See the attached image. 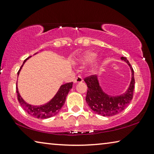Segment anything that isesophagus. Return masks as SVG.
Segmentation results:
<instances>
[{"mask_svg":"<svg viewBox=\"0 0 154 154\" xmlns=\"http://www.w3.org/2000/svg\"><path fill=\"white\" fill-rule=\"evenodd\" d=\"M82 81H83V80H82V78L81 76V75H79V76H77L74 79V81H73V82H74L75 84L80 83V82H82Z\"/></svg>","mask_w":154,"mask_h":154,"instance_id":"34e87169","label":"esophagus"}]
</instances>
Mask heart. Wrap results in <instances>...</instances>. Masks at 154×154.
<instances>
[{
    "label": "heart",
    "mask_w": 154,
    "mask_h": 154,
    "mask_svg": "<svg viewBox=\"0 0 154 154\" xmlns=\"http://www.w3.org/2000/svg\"><path fill=\"white\" fill-rule=\"evenodd\" d=\"M96 57V53H93V52H90V51H88V52H85L84 53H82L78 58L77 61L79 63L81 64H86L88 63H90L92 62L94 59ZM101 61V57H99L97 60L94 62V69H95L97 67L98 65L100 64V62Z\"/></svg>",
    "instance_id": "obj_1"
}]
</instances>
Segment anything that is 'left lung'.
Listing matches in <instances>:
<instances>
[{"label":"left lung","mask_w":154,"mask_h":154,"mask_svg":"<svg viewBox=\"0 0 154 154\" xmlns=\"http://www.w3.org/2000/svg\"><path fill=\"white\" fill-rule=\"evenodd\" d=\"M121 60L126 62L131 71L130 85L126 92L122 94L111 96L105 92L100 85L97 75H91L85 79L88 88L86 102L90 108L98 115L104 117L117 115L124 110L133 99L135 85L134 71L125 57H122Z\"/></svg>","instance_id":"left-lung-1"}]
</instances>
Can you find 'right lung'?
Returning <instances> with one entry per match:
<instances>
[{"mask_svg":"<svg viewBox=\"0 0 154 154\" xmlns=\"http://www.w3.org/2000/svg\"><path fill=\"white\" fill-rule=\"evenodd\" d=\"M40 51H42L41 50ZM38 52L35 53L37 54ZM31 56L28 57L27 59L24 60L23 64H22L21 68L19 72H18V75H19V73L21 72V69L23 67V64L25 62L30 58ZM73 82H69V83H66L60 87L58 91L55 94V95L47 103L41 105V106H32V105L29 104L24 101L21 96L20 95L18 90L17 88V97L18 101H19V103L21 106L23 107V108L27 112L29 115H30L32 117L35 118H38V119H47V118H50L53 116H55L57 115V113L60 112L61 110L62 107L65 103L66 96H67L68 93L72 88Z\"/></svg>","mask_w":154,"mask_h":154,"instance_id":"1","label":"right lung"}]
</instances>
